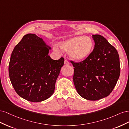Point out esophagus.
<instances>
[{"label":"esophagus","instance_id":"esophagus-1","mask_svg":"<svg viewBox=\"0 0 129 129\" xmlns=\"http://www.w3.org/2000/svg\"><path fill=\"white\" fill-rule=\"evenodd\" d=\"M64 64H66V65H68L69 64V62L68 60H64Z\"/></svg>","mask_w":129,"mask_h":129}]
</instances>
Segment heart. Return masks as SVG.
<instances>
[{
    "label": "heart",
    "mask_w": 129,
    "mask_h": 129,
    "mask_svg": "<svg viewBox=\"0 0 129 129\" xmlns=\"http://www.w3.org/2000/svg\"><path fill=\"white\" fill-rule=\"evenodd\" d=\"M93 47L92 40L87 36L74 37L60 43L61 49L69 52L70 57L76 62L83 61L87 58L92 52ZM53 48L57 53L61 52L57 45H54Z\"/></svg>",
    "instance_id": "1"
}]
</instances>
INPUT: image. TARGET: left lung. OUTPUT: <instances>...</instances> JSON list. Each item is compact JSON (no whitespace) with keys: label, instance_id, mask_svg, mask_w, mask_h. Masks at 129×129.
<instances>
[{"label":"left lung","instance_id":"8db88e82","mask_svg":"<svg viewBox=\"0 0 129 129\" xmlns=\"http://www.w3.org/2000/svg\"><path fill=\"white\" fill-rule=\"evenodd\" d=\"M94 49L86 59L71 61L74 67L73 81L78 93L83 98L96 101L110 95L120 75L118 53L101 35L92 36Z\"/></svg>","mask_w":129,"mask_h":129}]
</instances>
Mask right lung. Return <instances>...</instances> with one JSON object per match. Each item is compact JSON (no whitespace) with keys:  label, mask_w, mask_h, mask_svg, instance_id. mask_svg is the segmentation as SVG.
<instances>
[{"label":"right lung","mask_w":129,"mask_h":129,"mask_svg":"<svg viewBox=\"0 0 129 129\" xmlns=\"http://www.w3.org/2000/svg\"><path fill=\"white\" fill-rule=\"evenodd\" d=\"M51 47L36 34H27L15 46L9 72L15 91L32 102L48 99L55 90L64 58L54 60L48 55Z\"/></svg>","instance_id":"1"}]
</instances>
